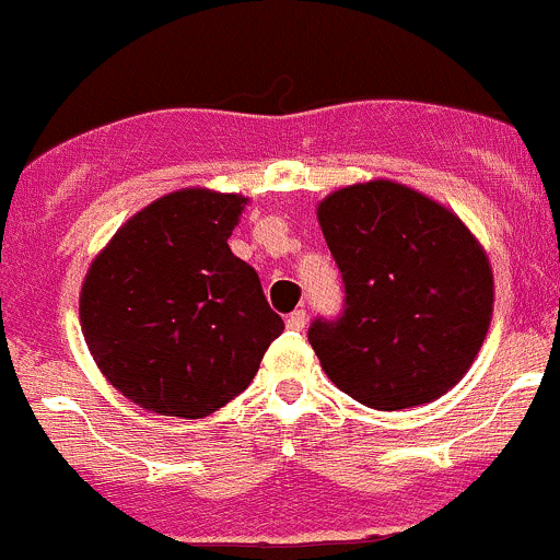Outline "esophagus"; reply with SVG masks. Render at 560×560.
Returning <instances> with one entry per match:
<instances>
[{"instance_id":"esophagus-1","label":"esophagus","mask_w":560,"mask_h":560,"mask_svg":"<svg viewBox=\"0 0 560 560\" xmlns=\"http://www.w3.org/2000/svg\"><path fill=\"white\" fill-rule=\"evenodd\" d=\"M304 324H307V313H304V310H293V313L285 318V326L293 331H302Z\"/></svg>"}]
</instances>
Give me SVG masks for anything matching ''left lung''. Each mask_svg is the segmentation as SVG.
Segmentation results:
<instances>
[{
    "instance_id": "left-lung-1",
    "label": "left lung",
    "mask_w": 560,
    "mask_h": 560,
    "mask_svg": "<svg viewBox=\"0 0 560 560\" xmlns=\"http://www.w3.org/2000/svg\"><path fill=\"white\" fill-rule=\"evenodd\" d=\"M318 223L346 291L342 313L307 329L331 384L378 411L450 392L492 315L490 261L460 218L378 179L324 198Z\"/></svg>"
}]
</instances>
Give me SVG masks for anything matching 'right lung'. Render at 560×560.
I'll return each mask as SVG.
<instances>
[{"mask_svg": "<svg viewBox=\"0 0 560 560\" xmlns=\"http://www.w3.org/2000/svg\"><path fill=\"white\" fill-rule=\"evenodd\" d=\"M247 198L179 190L127 220L81 288L105 378L141 408L201 419L247 389L285 324L229 236Z\"/></svg>", "mask_w": 560, "mask_h": 560, "instance_id": "1", "label": "right lung"}]
</instances>
